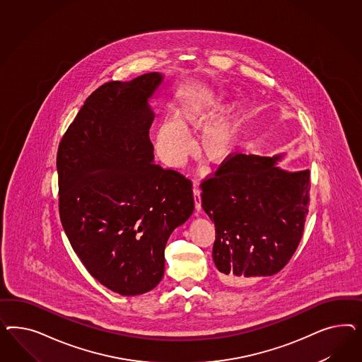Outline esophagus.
Listing matches in <instances>:
<instances>
[{"label":"esophagus","instance_id":"34e87169","mask_svg":"<svg viewBox=\"0 0 362 362\" xmlns=\"http://www.w3.org/2000/svg\"><path fill=\"white\" fill-rule=\"evenodd\" d=\"M194 202H195V209L200 211L202 209V199H200V192L197 187H194Z\"/></svg>","mask_w":362,"mask_h":362}]
</instances>
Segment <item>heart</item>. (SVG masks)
Here are the masks:
<instances>
[{
	"mask_svg": "<svg viewBox=\"0 0 362 362\" xmlns=\"http://www.w3.org/2000/svg\"><path fill=\"white\" fill-rule=\"evenodd\" d=\"M228 98L223 90L197 93L177 110L176 121L160 122L153 132V147L160 160L171 168H180L192 153L191 135L200 131L197 153L209 165L227 163L236 151L241 118L247 110V102L238 99L223 113Z\"/></svg>",
	"mask_w": 362,
	"mask_h": 362,
	"instance_id": "heart-1",
	"label": "heart"
}]
</instances>
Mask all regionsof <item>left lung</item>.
I'll list each match as a JSON object with an SVG mask.
<instances>
[{"label": "left lung", "mask_w": 362, "mask_h": 362, "mask_svg": "<svg viewBox=\"0 0 362 362\" xmlns=\"http://www.w3.org/2000/svg\"><path fill=\"white\" fill-rule=\"evenodd\" d=\"M285 155L236 153L200 185L202 207L216 230L212 259L224 284L277 274L296 251L310 173L281 168Z\"/></svg>", "instance_id": "left-lung-1"}]
</instances>
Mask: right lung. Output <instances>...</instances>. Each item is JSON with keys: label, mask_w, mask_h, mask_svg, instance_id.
Instances as JSON below:
<instances>
[{"label": "right lung", "mask_w": 362, "mask_h": 362, "mask_svg": "<svg viewBox=\"0 0 362 362\" xmlns=\"http://www.w3.org/2000/svg\"><path fill=\"white\" fill-rule=\"evenodd\" d=\"M165 83L147 73L102 85L57 155L66 236L88 274L122 296L160 283L167 240L195 207L191 182L153 163L151 102Z\"/></svg>", "instance_id": "right-lung-1"}]
</instances>
